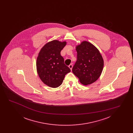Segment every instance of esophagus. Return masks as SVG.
Masks as SVG:
<instances>
[{
	"label": "esophagus",
	"mask_w": 133,
	"mask_h": 133,
	"mask_svg": "<svg viewBox=\"0 0 133 133\" xmlns=\"http://www.w3.org/2000/svg\"><path fill=\"white\" fill-rule=\"evenodd\" d=\"M69 68L71 69V70H72V68H73V65L72 64H70L69 66Z\"/></svg>",
	"instance_id": "obj_1"
}]
</instances>
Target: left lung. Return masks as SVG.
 I'll list each match as a JSON object with an SVG mask.
<instances>
[{"mask_svg":"<svg viewBox=\"0 0 133 133\" xmlns=\"http://www.w3.org/2000/svg\"><path fill=\"white\" fill-rule=\"evenodd\" d=\"M77 59L72 68L73 74L84 85L96 82L101 75L104 60L99 50L93 44L83 41L76 46Z\"/></svg>","mask_w":133,"mask_h":133,"instance_id":"obj_1","label":"left lung"}]
</instances>
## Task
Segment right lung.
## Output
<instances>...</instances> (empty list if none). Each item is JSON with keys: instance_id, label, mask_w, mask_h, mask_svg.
<instances>
[{"instance_id": "right-lung-1", "label": "right lung", "mask_w": 133, "mask_h": 133, "mask_svg": "<svg viewBox=\"0 0 133 133\" xmlns=\"http://www.w3.org/2000/svg\"><path fill=\"white\" fill-rule=\"evenodd\" d=\"M66 44V41L54 40L46 43L38 53L36 60L38 76L43 83L51 88L60 86L65 75L71 71L60 55Z\"/></svg>"}]
</instances>
